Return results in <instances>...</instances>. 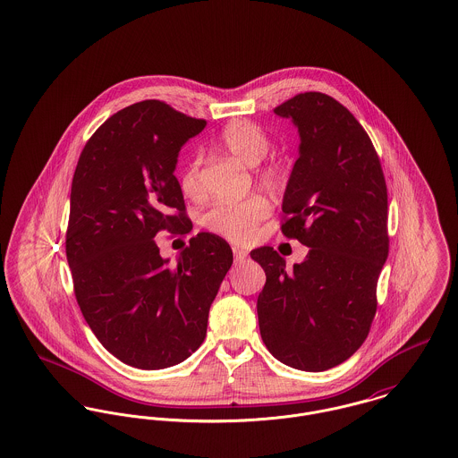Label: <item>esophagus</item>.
Segmentation results:
<instances>
[{
    "mask_svg": "<svg viewBox=\"0 0 458 458\" xmlns=\"http://www.w3.org/2000/svg\"><path fill=\"white\" fill-rule=\"evenodd\" d=\"M233 256H235V261H242L247 256V250L242 247H233Z\"/></svg>",
    "mask_w": 458,
    "mask_h": 458,
    "instance_id": "34e87169",
    "label": "esophagus"
}]
</instances>
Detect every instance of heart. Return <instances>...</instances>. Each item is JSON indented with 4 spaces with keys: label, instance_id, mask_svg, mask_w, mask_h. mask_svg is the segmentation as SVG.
Here are the masks:
<instances>
[{
    "label": "heart",
    "instance_id": "obj_1",
    "mask_svg": "<svg viewBox=\"0 0 458 458\" xmlns=\"http://www.w3.org/2000/svg\"><path fill=\"white\" fill-rule=\"evenodd\" d=\"M219 146L246 164L249 167L258 165L270 149V140L265 131L249 120H232L221 131ZM200 158H193L181 174V190L190 199L202 195V182L199 177ZM261 179L267 184H277L281 181V171L274 165L261 171ZM268 216V204L263 199L252 197L242 202H217L204 214V225L212 233H217L232 242L246 244L258 225Z\"/></svg>",
    "mask_w": 458,
    "mask_h": 458
}]
</instances>
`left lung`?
Returning a JSON list of instances; mask_svg holds the SVG:
<instances>
[{
  "label": "left lung",
  "instance_id": "left-lung-1",
  "mask_svg": "<svg viewBox=\"0 0 458 458\" xmlns=\"http://www.w3.org/2000/svg\"><path fill=\"white\" fill-rule=\"evenodd\" d=\"M274 113L300 134L282 233L310 249L293 270L274 247L250 250L267 274L256 305L259 333L284 364L326 371L362 345L377 312L388 256L386 177L369 136L336 99L305 92Z\"/></svg>",
  "mask_w": 458,
  "mask_h": 458
}]
</instances>
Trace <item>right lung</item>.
I'll return each mask as SVG.
<instances>
[{"mask_svg": "<svg viewBox=\"0 0 458 458\" xmlns=\"http://www.w3.org/2000/svg\"><path fill=\"white\" fill-rule=\"evenodd\" d=\"M208 125L160 101L127 106L85 144L71 182L66 256L76 301L107 352L164 369L195 352L233 254L208 232L176 263L160 256V230L191 221L174 176L188 140Z\"/></svg>", "mask_w": 458, "mask_h": 458, "instance_id": "1", "label": "right lung"}]
</instances>
